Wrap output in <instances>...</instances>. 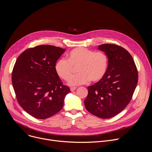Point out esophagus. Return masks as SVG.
I'll use <instances>...</instances> for the list:
<instances>
[{
  "mask_svg": "<svg viewBox=\"0 0 152 152\" xmlns=\"http://www.w3.org/2000/svg\"><path fill=\"white\" fill-rule=\"evenodd\" d=\"M76 89H77V87H71V88H70L71 91H75Z\"/></svg>",
  "mask_w": 152,
  "mask_h": 152,
  "instance_id": "1",
  "label": "esophagus"
}]
</instances>
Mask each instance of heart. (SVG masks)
Returning a JSON list of instances; mask_svg holds the SVG:
<instances>
[{"mask_svg":"<svg viewBox=\"0 0 152 152\" xmlns=\"http://www.w3.org/2000/svg\"><path fill=\"white\" fill-rule=\"evenodd\" d=\"M77 66L80 73L71 78L74 68ZM107 67L108 57L106 53L77 48L69 52L67 59H58L55 64V70L61 79L66 81L69 80V85L77 86L91 80L93 82L100 80L104 76Z\"/></svg>","mask_w":152,"mask_h":152,"instance_id":"b5f03b06","label":"heart"}]
</instances>
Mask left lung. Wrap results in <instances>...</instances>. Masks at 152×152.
<instances>
[{
  "mask_svg": "<svg viewBox=\"0 0 152 152\" xmlns=\"http://www.w3.org/2000/svg\"><path fill=\"white\" fill-rule=\"evenodd\" d=\"M108 57V67L102 79L88 87L84 100L86 110L101 118L121 113L131 100L138 75L132 56L125 49L114 44L98 46Z\"/></svg>",
  "mask_w": 152,
  "mask_h": 152,
  "instance_id": "1",
  "label": "left lung"
}]
</instances>
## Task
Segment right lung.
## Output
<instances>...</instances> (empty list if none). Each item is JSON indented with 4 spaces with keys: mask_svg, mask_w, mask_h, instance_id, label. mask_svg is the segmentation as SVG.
<instances>
[{
    "mask_svg": "<svg viewBox=\"0 0 152 152\" xmlns=\"http://www.w3.org/2000/svg\"><path fill=\"white\" fill-rule=\"evenodd\" d=\"M66 51L51 45H40L21 53L12 73V83L20 106L29 115L46 119L60 111L70 88L62 84L55 64Z\"/></svg>",
    "mask_w": 152,
    "mask_h": 152,
    "instance_id": "obj_1",
    "label": "right lung"
}]
</instances>
